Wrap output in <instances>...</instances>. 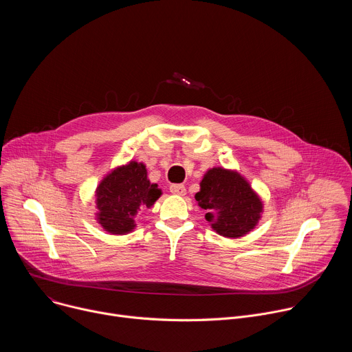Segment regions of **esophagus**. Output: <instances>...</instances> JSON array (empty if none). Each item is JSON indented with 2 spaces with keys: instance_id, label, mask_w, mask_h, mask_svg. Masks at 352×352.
I'll use <instances>...</instances> for the list:
<instances>
[{
  "instance_id": "1",
  "label": "esophagus",
  "mask_w": 352,
  "mask_h": 352,
  "mask_svg": "<svg viewBox=\"0 0 352 352\" xmlns=\"http://www.w3.org/2000/svg\"><path fill=\"white\" fill-rule=\"evenodd\" d=\"M170 192L174 193V195H178V196H184V195L186 193V189H185V186L181 185V184H173V185L170 186Z\"/></svg>"
}]
</instances>
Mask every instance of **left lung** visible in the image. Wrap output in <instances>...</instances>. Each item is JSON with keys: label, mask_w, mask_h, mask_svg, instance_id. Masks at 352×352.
I'll return each instance as SVG.
<instances>
[{"label": "left lung", "mask_w": 352, "mask_h": 352, "mask_svg": "<svg viewBox=\"0 0 352 352\" xmlns=\"http://www.w3.org/2000/svg\"><path fill=\"white\" fill-rule=\"evenodd\" d=\"M197 205L206 210L210 227L226 238H241L252 231L263 213L261 196L248 179L235 170L213 167L206 171L195 195Z\"/></svg>", "instance_id": "1"}]
</instances>
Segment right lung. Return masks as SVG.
<instances>
[{"label": "right lung", "instance_id": "obj_1", "mask_svg": "<svg viewBox=\"0 0 352 352\" xmlns=\"http://www.w3.org/2000/svg\"><path fill=\"white\" fill-rule=\"evenodd\" d=\"M94 196L97 223L113 235H125L135 230L138 212L152 208L162 196V189L150 182L143 163L131 160L100 181Z\"/></svg>", "mask_w": 352, "mask_h": 352}]
</instances>
